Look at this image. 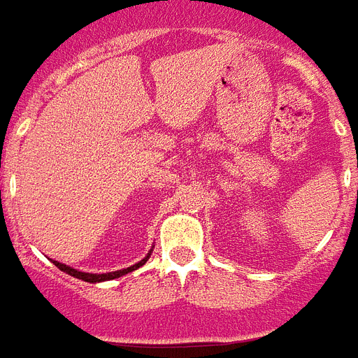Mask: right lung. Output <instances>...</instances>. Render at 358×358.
Wrapping results in <instances>:
<instances>
[{"label":"right lung","instance_id":"add662e5","mask_svg":"<svg viewBox=\"0 0 358 358\" xmlns=\"http://www.w3.org/2000/svg\"><path fill=\"white\" fill-rule=\"evenodd\" d=\"M150 254H152V250H150L149 254L145 255L143 259L139 261V263L132 264V266H129V268H123V270H115V272H106V274H90V272H80V270L73 268V266H68V264L64 263H58V261H53L55 266H58V268L62 270V272H66V274L73 275V278H77V280H83V281H88V283H103V281H110V280H117V278H121V275L129 274V272H134L136 268H139V266H143L147 261H149Z\"/></svg>","mask_w":358,"mask_h":358}]
</instances>
